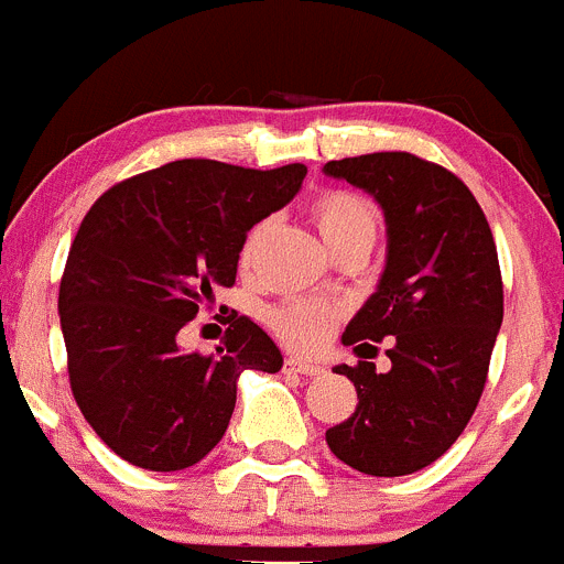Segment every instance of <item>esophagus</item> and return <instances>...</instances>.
Wrapping results in <instances>:
<instances>
[{"label": "esophagus", "mask_w": 564, "mask_h": 564, "mask_svg": "<svg viewBox=\"0 0 564 564\" xmlns=\"http://www.w3.org/2000/svg\"><path fill=\"white\" fill-rule=\"evenodd\" d=\"M282 371L302 373V377H321V373H324V366H318V362H304V359H296V357H288L285 362H282Z\"/></svg>", "instance_id": "esophagus-1"}]
</instances>
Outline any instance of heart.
<instances>
[{"label": "heart", "mask_w": 564, "mask_h": 564, "mask_svg": "<svg viewBox=\"0 0 564 564\" xmlns=\"http://www.w3.org/2000/svg\"><path fill=\"white\" fill-rule=\"evenodd\" d=\"M315 229L329 246V251H337L348 243H373L377 238V207L368 196L354 191H324L313 205H310ZM271 221H260L249 229L243 246H240V265H251V260L260 251L265 240ZM337 310L329 304L310 302V299H293V302L276 304L268 310V326L273 335L285 346L296 351H313L324 343L326 332L335 324Z\"/></svg>", "instance_id": "1"}]
</instances>
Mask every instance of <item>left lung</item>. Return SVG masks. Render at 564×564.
Listing matches in <instances>:
<instances>
[{
    "mask_svg": "<svg viewBox=\"0 0 564 564\" xmlns=\"http://www.w3.org/2000/svg\"><path fill=\"white\" fill-rule=\"evenodd\" d=\"M324 171L377 198L388 260L377 293L343 332L357 366V410L326 432L332 454L368 476H406L440 459L481 399L503 321L496 240L459 176L410 152L332 160ZM393 336L394 368L377 375L361 354Z\"/></svg>",
    "mask_w": 564,
    "mask_h": 564,
    "instance_id": "left-lung-1",
    "label": "left lung"
}]
</instances>
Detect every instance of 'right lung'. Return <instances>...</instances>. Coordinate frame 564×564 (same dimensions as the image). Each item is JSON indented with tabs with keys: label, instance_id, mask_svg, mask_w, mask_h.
<instances>
[{
	"label": "right lung",
	"instance_id": "right-lung-1",
	"mask_svg": "<svg viewBox=\"0 0 564 564\" xmlns=\"http://www.w3.org/2000/svg\"><path fill=\"white\" fill-rule=\"evenodd\" d=\"M307 165L257 171L176 160L101 193L61 279L68 382L85 421L127 463L182 470L229 426L243 371L276 373L282 354L235 313L218 354L176 335L213 288H232L246 232L285 207Z\"/></svg>",
	"mask_w": 564,
	"mask_h": 564
}]
</instances>
